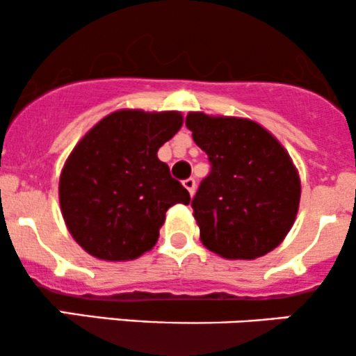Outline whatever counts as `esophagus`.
<instances>
[{
  "mask_svg": "<svg viewBox=\"0 0 356 356\" xmlns=\"http://www.w3.org/2000/svg\"><path fill=\"white\" fill-rule=\"evenodd\" d=\"M182 184H184V187H186V189L189 191V194L194 195V192H195V181H194V179H192V177L186 179V181H184Z\"/></svg>",
  "mask_w": 356,
  "mask_h": 356,
  "instance_id": "esophagus-1",
  "label": "esophagus"
}]
</instances>
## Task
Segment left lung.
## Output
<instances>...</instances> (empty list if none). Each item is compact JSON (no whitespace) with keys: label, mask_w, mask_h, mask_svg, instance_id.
I'll use <instances>...</instances> for the list:
<instances>
[{"label":"left lung","mask_w":356,"mask_h":356,"mask_svg":"<svg viewBox=\"0 0 356 356\" xmlns=\"http://www.w3.org/2000/svg\"><path fill=\"white\" fill-rule=\"evenodd\" d=\"M186 125L212 165L192 199L202 244L226 259L268 254L300 207V174L288 150L249 118L189 112Z\"/></svg>","instance_id":"left-lung-1"}]
</instances>
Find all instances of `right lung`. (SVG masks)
Listing matches in <instances>:
<instances>
[{"mask_svg":"<svg viewBox=\"0 0 356 356\" xmlns=\"http://www.w3.org/2000/svg\"><path fill=\"white\" fill-rule=\"evenodd\" d=\"M182 124L177 110L122 108L73 147L60 174V207L72 238L90 256L137 259L157 243L167 209L191 202L157 157Z\"/></svg>","mask_w":356,"mask_h":356,"instance_id":"obj_1","label":"right lung"}]
</instances>
